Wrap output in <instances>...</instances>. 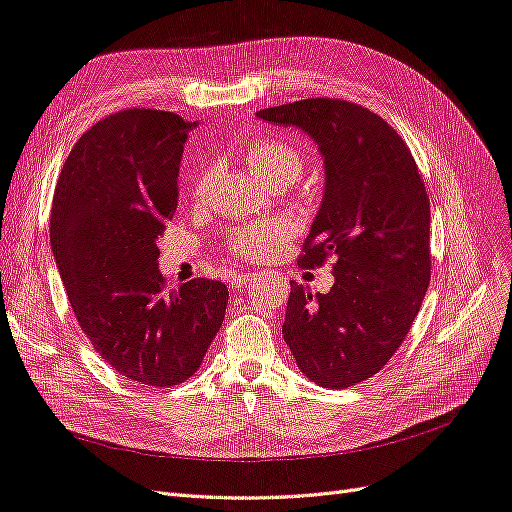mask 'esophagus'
Returning <instances> with one entry per match:
<instances>
[{
    "mask_svg": "<svg viewBox=\"0 0 512 512\" xmlns=\"http://www.w3.org/2000/svg\"><path fill=\"white\" fill-rule=\"evenodd\" d=\"M256 277H258V273H241L239 277H235V280H232V286H235V288H241L243 284L256 280Z\"/></svg>",
    "mask_w": 512,
    "mask_h": 512,
    "instance_id": "1",
    "label": "esophagus"
}]
</instances>
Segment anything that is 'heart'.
<instances>
[{
    "mask_svg": "<svg viewBox=\"0 0 512 512\" xmlns=\"http://www.w3.org/2000/svg\"><path fill=\"white\" fill-rule=\"evenodd\" d=\"M245 162L252 173L265 183L273 181H294L303 173V156L292 145L277 141V138H258L245 147ZM215 179V168L205 166L198 170L192 181V196L203 200ZM290 237V226L282 220H267L260 224L245 226L237 230L230 239V247L247 258H265L273 254L277 247L284 245Z\"/></svg>",
    "mask_w": 512,
    "mask_h": 512,
    "instance_id": "obj_1",
    "label": "heart"
}]
</instances>
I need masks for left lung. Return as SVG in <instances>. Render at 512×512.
Instances as JSON below:
<instances>
[{"label": "left lung", "mask_w": 512, "mask_h": 512, "mask_svg": "<svg viewBox=\"0 0 512 512\" xmlns=\"http://www.w3.org/2000/svg\"><path fill=\"white\" fill-rule=\"evenodd\" d=\"M256 117L303 130L324 160L299 265L333 258L335 284L312 294L290 282L282 333L309 380L346 389L389 363L421 309L431 277L425 183L401 136L359 104L307 98Z\"/></svg>", "instance_id": "1"}]
</instances>
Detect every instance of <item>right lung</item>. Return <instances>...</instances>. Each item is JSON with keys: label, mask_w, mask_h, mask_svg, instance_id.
Masks as SVG:
<instances>
[{"label": "right lung", "mask_w": 512, "mask_h": 512, "mask_svg": "<svg viewBox=\"0 0 512 512\" xmlns=\"http://www.w3.org/2000/svg\"><path fill=\"white\" fill-rule=\"evenodd\" d=\"M196 123L128 108L89 128L61 168L51 247L74 316L102 359L138 384L175 386L203 363L228 288L196 277L164 290L158 239Z\"/></svg>", "instance_id": "1"}]
</instances>
